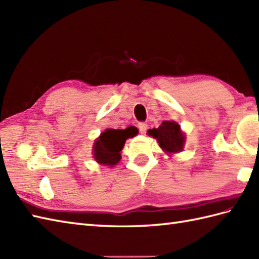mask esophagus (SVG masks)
I'll list each match as a JSON object with an SVG mask.
<instances>
[{
	"label": "esophagus",
	"mask_w": 259,
	"mask_h": 259,
	"mask_svg": "<svg viewBox=\"0 0 259 259\" xmlns=\"http://www.w3.org/2000/svg\"><path fill=\"white\" fill-rule=\"evenodd\" d=\"M138 128H139V131L141 134H146L147 129H148V124L146 122H140L138 124Z\"/></svg>",
	"instance_id": "obj_1"
}]
</instances>
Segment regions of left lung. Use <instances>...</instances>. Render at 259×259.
I'll return each mask as SVG.
<instances>
[{
    "label": "left lung",
    "instance_id": "1",
    "mask_svg": "<svg viewBox=\"0 0 259 259\" xmlns=\"http://www.w3.org/2000/svg\"><path fill=\"white\" fill-rule=\"evenodd\" d=\"M148 134L156 138L164 151L179 152L183 150L185 135L181 133L180 125L175 121H163L158 129L153 128Z\"/></svg>",
    "mask_w": 259,
    "mask_h": 259
}]
</instances>
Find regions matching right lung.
I'll return each mask as SVG.
<instances>
[{"label":"right lung","instance_id":"add662e5","mask_svg":"<svg viewBox=\"0 0 259 259\" xmlns=\"http://www.w3.org/2000/svg\"><path fill=\"white\" fill-rule=\"evenodd\" d=\"M134 136L131 126L124 130L107 129L95 142L93 155L96 160L108 166H114L121 159L120 151L122 150L125 140Z\"/></svg>","mask_w":259,"mask_h":259}]
</instances>
